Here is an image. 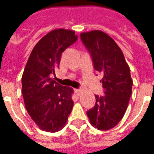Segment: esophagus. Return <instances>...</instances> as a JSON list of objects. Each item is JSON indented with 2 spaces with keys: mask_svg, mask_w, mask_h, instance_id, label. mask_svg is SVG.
Returning <instances> with one entry per match:
<instances>
[{
  "mask_svg": "<svg viewBox=\"0 0 154 154\" xmlns=\"http://www.w3.org/2000/svg\"><path fill=\"white\" fill-rule=\"evenodd\" d=\"M75 93L77 94V96H80L81 94H82V90H80V89H76L75 90Z\"/></svg>",
  "mask_w": 154,
  "mask_h": 154,
  "instance_id": "esophagus-1",
  "label": "esophagus"
}]
</instances>
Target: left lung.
Segmentation results:
<instances>
[{"instance_id": "left-lung-1", "label": "left lung", "mask_w": 154, "mask_h": 154, "mask_svg": "<svg viewBox=\"0 0 154 154\" xmlns=\"http://www.w3.org/2000/svg\"><path fill=\"white\" fill-rule=\"evenodd\" d=\"M91 54L95 70L102 76L104 97H96V105L87 112L91 125L99 130L112 129L122 119L132 94L133 81L125 56L110 36L101 30L81 34Z\"/></svg>"}]
</instances>
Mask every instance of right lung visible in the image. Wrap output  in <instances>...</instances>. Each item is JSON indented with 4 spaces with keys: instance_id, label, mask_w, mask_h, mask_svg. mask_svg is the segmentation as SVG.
I'll list each match as a JSON object with an SVG mask.
<instances>
[{
    "instance_id": "1",
    "label": "right lung",
    "mask_w": 154,
    "mask_h": 154,
    "mask_svg": "<svg viewBox=\"0 0 154 154\" xmlns=\"http://www.w3.org/2000/svg\"><path fill=\"white\" fill-rule=\"evenodd\" d=\"M77 39L73 30H52L36 44L25 67L21 82L25 108L44 131L63 129L72 110L73 90L61 86L52 76L59 67L63 52Z\"/></svg>"
}]
</instances>
